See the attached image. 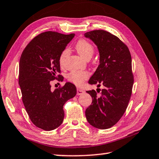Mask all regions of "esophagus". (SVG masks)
Segmentation results:
<instances>
[{
  "label": "esophagus",
  "instance_id": "1",
  "mask_svg": "<svg viewBox=\"0 0 159 159\" xmlns=\"http://www.w3.org/2000/svg\"><path fill=\"white\" fill-rule=\"evenodd\" d=\"M83 93H85V90H83L82 89H77V95H82Z\"/></svg>",
  "mask_w": 159,
  "mask_h": 159
}]
</instances>
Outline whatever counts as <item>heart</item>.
<instances>
[{
	"label": "heart",
	"mask_w": 159,
	"mask_h": 159,
	"mask_svg": "<svg viewBox=\"0 0 159 159\" xmlns=\"http://www.w3.org/2000/svg\"><path fill=\"white\" fill-rule=\"evenodd\" d=\"M76 50L80 56L87 59L92 57L94 49L93 46L85 39H80L76 44ZM69 55V50L65 49L61 52L59 57V63L63 66L66 57ZM89 77V73L86 71H72L67 75L69 81L76 85H81L84 81Z\"/></svg>",
	"instance_id": "b5f03b06"
}]
</instances>
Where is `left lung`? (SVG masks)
Masks as SVG:
<instances>
[{"mask_svg":"<svg viewBox=\"0 0 159 159\" xmlns=\"http://www.w3.org/2000/svg\"><path fill=\"white\" fill-rule=\"evenodd\" d=\"M84 35L97 46L100 56L99 66L88 83L104 86L99 97L95 90L87 92L92 104L86 109L85 116L92 126L107 129L120 120L129 102L134 82L131 55L117 37L106 31L96 30Z\"/></svg>","mask_w":159,"mask_h":159,"instance_id":"1","label":"left lung"}]
</instances>
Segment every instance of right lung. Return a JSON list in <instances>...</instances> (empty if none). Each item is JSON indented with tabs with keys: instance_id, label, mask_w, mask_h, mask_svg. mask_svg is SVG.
Wrapping results in <instances>:
<instances>
[{
	"instance_id": "right-lung-1",
	"label": "right lung",
	"mask_w": 159,
	"mask_h": 159,
	"mask_svg": "<svg viewBox=\"0 0 159 159\" xmlns=\"http://www.w3.org/2000/svg\"><path fill=\"white\" fill-rule=\"evenodd\" d=\"M75 34L42 33L26 46L19 63V85L22 102L32 122L44 130H52L62 124L63 107L76 94V87L67 82L61 88L51 91L50 81L60 73L59 57Z\"/></svg>"
}]
</instances>
